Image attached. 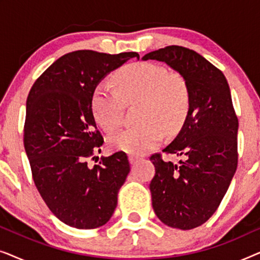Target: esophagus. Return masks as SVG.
Listing matches in <instances>:
<instances>
[{"instance_id": "34e87169", "label": "esophagus", "mask_w": 260, "mask_h": 260, "mask_svg": "<svg viewBox=\"0 0 260 260\" xmlns=\"http://www.w3.org/2000/svg\"><path fill=\"white\" fill-rule=\"evenodd\" d=\"M140 157H137V156H134V155H131V156H129V161H130V163L131 165H136V163L140 161Z\"/></svg>"}]
</instances>
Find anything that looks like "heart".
Returning a JSON list of instances; mask_svg holds the SVG:
<instances>
[{
  "label": "heart",
  "instance_id": "obj_1",
  "mask_svg": "<svg viewBox=\"0 0 260 260\" xmlns=\"http://www.w3.org/2000/svg\"><path fill=\"white\" fill-rule=\"evenodd\" d=\"M117 88L102 81L92 95V111L103 129H118L123 120L124 103L140 102L137 125L110 138L115 150L143 155L162 141L165 131L173 134L182 125L190 108V88L180 73L150 62L124 66L115 74Z\"/></svg>",
  "mask_w": 260,
  "mask_h": 260
}]
</instances>
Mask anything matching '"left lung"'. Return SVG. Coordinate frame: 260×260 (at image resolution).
<instances>
[{"label": "left lung", "mask_w": 260, "mask_h": 260, "mask_svg": "<svg viewBox=\"0 0 260 260\" xmlns=\"http://www.w3.org/2000/svg\"><path fill=\"white\" fill-rule=\"evenodd\" d=\"M179 72L190 88V108L182 129L166 154L182 156L177 165L151 155L152 208L165 225L191 230L214 214L238 166V118L229 83L219 69L193 49L167 46L145 54Z\"/></svg>", "instance_id": "1"}]
</instances>
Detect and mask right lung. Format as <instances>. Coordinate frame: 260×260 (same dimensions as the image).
Instances as JSON below:
<instances>
[{
    "mask_svg": "<svg viewBox=\"0 0 260 260\" xmlns=\"http://www.w3.org/2000/svg\"><path fill=\"white\" fill-rule=\"evenodd\" d=\"M136 52L67 53L38 78L27 98L23 143L31 175L51 212L80 230L105 225L130 172L125 152L88 167L104 143L92 111V95L106 74Z\"/></svg>",
    "mask_w": 260,
    "mask_h": 260,
    "instance_id": "1",
    "label": "right lung"
}]
</instances>
